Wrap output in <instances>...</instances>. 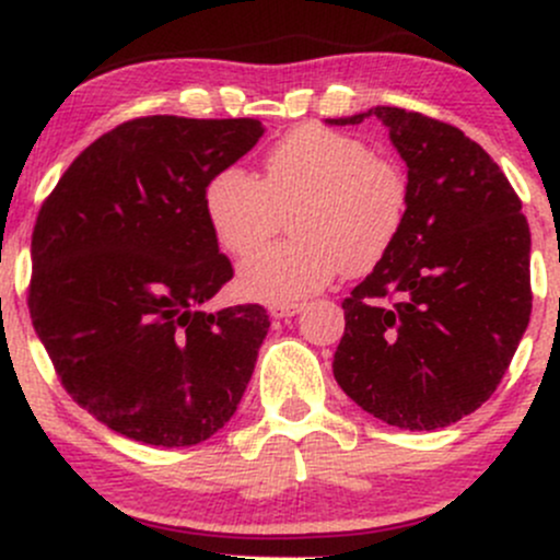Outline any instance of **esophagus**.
<instances>
[{"label": "esophagus", "instance_id": "obj_1", "mask_svg": "<svg viewBox=\"0 0 560 560\" xmlns=\"http://www.w3.org/2000/svg\"><path fill=\"white\" fill-rule=\"evenodd\" d=\"M302 307H305V302H273V305L268 307V316H271V318H292V316H298Z\"/></svg>", "mask_w": 560, "mask_h": 560}]
</instances>
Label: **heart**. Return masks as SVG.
<instances>
[{"instance_id":"b5f03b06","label":"heart","mask_w":560,"mask_h":560,"mask_svg":"<svg viewBox=\"0 0 560 560\" xmlns=\"http://www.w3.org/2000/svg\"><path fill=\"white\" fill-rule=\"evenodd\" d=\"M410 184L402 165L374 155L363 139L305 124L268 150L262 178L221 168L205 186V218L215 242L248 258L290 213L295 240L240 268L244 298L294 302L339 273L374 268L400 236Z\"/></svg>"}]
</instances>
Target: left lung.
I'll use <instances>...</instances> for the list:
<instances>
[{
  "instance_id": "8db88e82",
  "label": "left lung",
  "mask_w": 560,
  "mask_h": 560,
  "mask_svg": "<svg viewBox=\"0 0 560 560\" xmlns=\"http://www.w3.org/2000/svg\"><path fill=\"white\" fill-rule=\"evenodd\" d=\"M408 165L402 231L342 302L334 378L365 413L432 432L490 400L532 313L529 223L505 173L460 128L371 107Z\"/></svg>"
}]
</instances>
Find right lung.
Returning a JSON list of instances; mask_svg holds the SVG:
<instances>
[{
  "label": "right lung",
  "instance_id": "obj_1",
  "mask_svg": "<svg viewBox=\"0 0 560 560\" xmlns=\"http://www.w3.org/2000/svg\"><path fill=\"white\" fill-rule=\"evenodd\" d=\"M262 131L255 118L126 120L70 163L38 210L34 329L68 395L128 440L197 445L247 389L271 320L262 305L205 311L234 268L202 197Z\"/></svg>",
  "mask_w": 560,
  "mask_h": 560
}]
</instances>
